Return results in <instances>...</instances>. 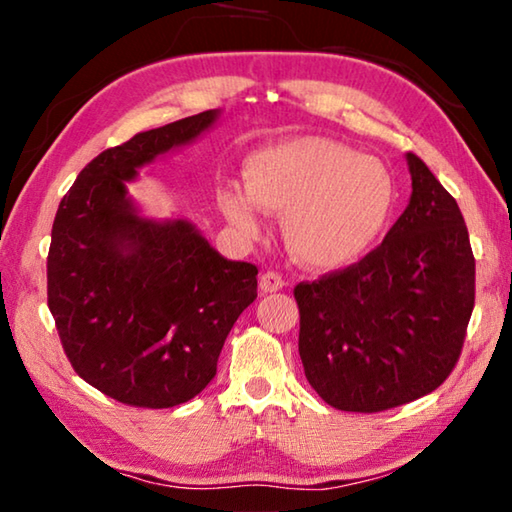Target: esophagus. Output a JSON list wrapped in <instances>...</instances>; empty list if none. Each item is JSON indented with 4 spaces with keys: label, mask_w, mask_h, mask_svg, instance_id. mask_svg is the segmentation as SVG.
I'll use <instances>...</instances> for the list:
<instances>
[{
    "label": "esophagus",
    "mask_w": 512,
    "mask_h": 512,
    "mask_svg": "<svg viewBox=\"0 0 512 512\" xmlns=\"http://www.w3.org/2000/svg\"><path fill=\"white\" fill-rule=\"evenodd\" d=\"M284 287V277L277 273V271H266L259 277V289L264 293H273V291H280Z\"/></svg>",
    "instance_id": "1"
}]
</instances>
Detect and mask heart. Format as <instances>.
<instances>
[{
	"label": "heart",
	"mask_w": 512,
	"mask_h": 512,
	"mask_svg": "<svg viewBox=\"0 0 512 512\" xmlns=\"http://www.w3.org/2000/svg\"><path fill=\"white\" fill-rule=\"evenodd\" d=\"M246 187L216 192L221 212L255 237L262 214H284L289 253L311 268L357 262L384 232L395 205L391 171L375 158L327 137H298L259 149L246 162Z\"/></svg>",
	"instance_id": "heart-1"
}]
</instances>
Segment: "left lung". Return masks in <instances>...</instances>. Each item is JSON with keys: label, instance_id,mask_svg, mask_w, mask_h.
Returning <instances> with one entry per match:
<instances>
[{"label": "left lung", "instance_id": "8db88e82", "mask_svg": "<svg viewBox=\"0 0 512 512\" xmlns=\"http://www.w3.org/2000/svg\"><path fill=\"white\" fill-rule=\"evenodd\" d=\"M411 201L366 257L300 282L305 377L339 411L379 413L443 384L474 309V255L458 203L415 153Z\"/></svg>", "mask_w": 512, "mask_h": 512}]
</instances>
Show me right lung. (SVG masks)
Here are the masks:
<instances>
[{"mask_svg": "<svg viewBox=\"0 0 512 512\" xmlns=\"http://www.w3.org/2000/svg\"><path fill=\"white\" fill-rule=\"evenodd\" d=\"M205 110L99 153L58 205L47 255V305L76 375L140 409L189 402L216 375L241 311L257 298V266L230 262L187 221H149L126 198L135 178L192 142Z\"/></svg>", "mask_w": 512, "mask_h": 512, "instance_id": "obj_1", "label": "right lung"}]
</instances>
